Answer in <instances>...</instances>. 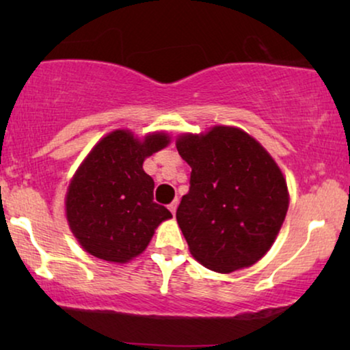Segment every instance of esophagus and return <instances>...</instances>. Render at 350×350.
<instances>
[{
	"label": "esophagus",
	"instance_id": "obj_1",
	"mask_svg": "<svg viewBox=\"0 0 350 350\" xmlns=\"http://www.w3.org/2000/svg\"><path fill=\"white\" fill-rule=\"evenodd\" d=\"M176 205H178V200H174V202L172 204H169V210L172 212V215H175V212H176Z\"/></svg>",
	"mask_w": 350,
	"mask_h": 350
}]
</instances>
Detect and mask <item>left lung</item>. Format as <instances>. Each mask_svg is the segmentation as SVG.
<instances>
[{
  "label": "left lung",
  "mask_w": 350,
  "mask_h": 350,
  "mask_svg": "<svg viewBox=\"0 0 350 350\" xmlns=\"http://www.w3.org/2000/svg\"><path fill=\"white\" fill-rule=\"evenodd\" d=\"M176 150L191 167L189 191L176 208L191 255L217 272L255 265L288 210L274 159L248 133L224 126L180 137Z\"/></svg>",
  "instance_id": "left-lung-1"
}]
</instances>
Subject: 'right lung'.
<instances>
[{
	"instance_id": "obj_1",
	"label": "right lung",
	"mask_w": 350,
	"mask_h": 350,
	"mask_svg": "<svg viewBox=\"0 0 350 350\" xmlns=\"http://www.w3.org/2000/svg\"><path fill=\"white\" fill-rule=\"evenodd\" d=\"M169 145L165 133L140 142L114 131L97 143L76 172L66 193V218L81 247L111 262L140 255L154 229L172 218L154 202V181L143 170L146 156Z\"/></svg>"
}]
</instances>
